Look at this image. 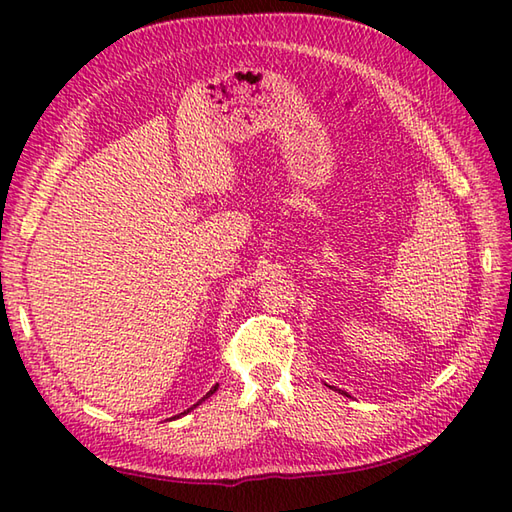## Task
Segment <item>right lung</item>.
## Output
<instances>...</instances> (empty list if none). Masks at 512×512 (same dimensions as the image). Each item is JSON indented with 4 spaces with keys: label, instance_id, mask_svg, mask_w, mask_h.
Instances as JSON below:
<instances>
[{
    "label": "right lung",
    "instance_id": "add662e5",
    "mask_svg": "<svg viewBox=\"0 0 512 512\" xmlns=\"http://www.w3.org/2000/svg\"><path fill=\"white\" fill-rule=\"evenodd\" d=\"M215 389H217V385H215V387H213V389H211V391H209V394H206V396H204V398H209V396H211V394H215ZM204 398H202V400H204ZM202 400H200V402H202ZM200 402H198V405H200ZM193 407H195V405H193ZM193 407H191V409H193ZM191 409H187V411H191ZM187 411H184V413H187ZM173 418H180V416H173ZM169 420H171V418H169Z\"/></svg>",
    "mask_w": 512,
    "mask_h": 512
}]
</instances>
